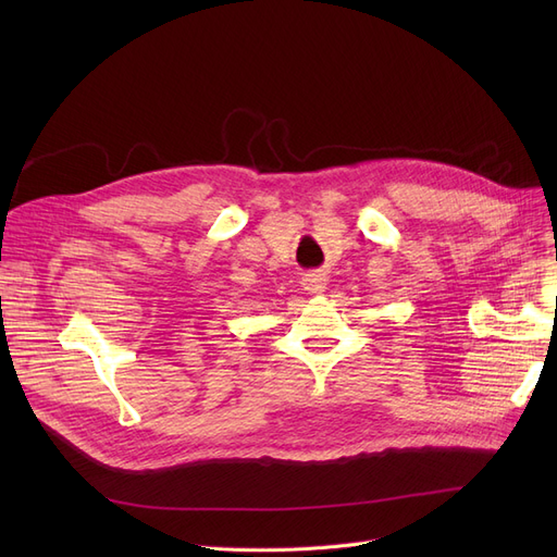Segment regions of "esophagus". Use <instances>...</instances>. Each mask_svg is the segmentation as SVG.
<instances>
[{
    "label": "esophagus",
    "mask_w": 557,
    "mask_h": 557,
    "mask_svg": "<svg viewBox=\"0 0 557 557\" xmlns=\"http://www.w3.org/2000/svg\"><path fill=\"white\" fill-rule=\"evenodd\" d=\"M302 284L307 290H311V294H323L327 286V277H325V273H307L302 277Z\"/></svg>",
    "instance_id": "esophagus-1"
}]
</instances>
